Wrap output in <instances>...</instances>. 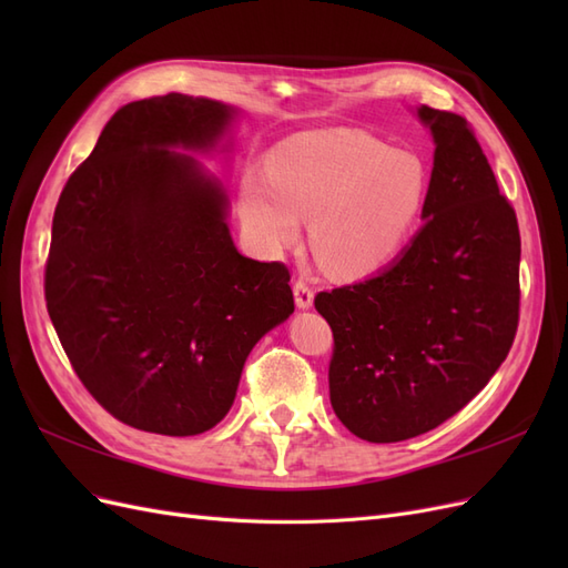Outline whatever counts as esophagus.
I'll return each instance as SVG.
<instances>
[{
    "label": "esophagus",
    "mask_w": 568,
    "mask_h": 568,
    "mask_svg": "<svg viewBox=\"0 0 568 568\" xmlns=\"http://www.w3.org/2000/svg\"><path fill=\"white\" fill-rule=\"evenodd\" d=\"M294 296H296V305L298 307H311L313 305V298H315V288L311 286V282L307 280H303V277H298L296 282H294Z\"/></svg>",
    "instance_id": "1"
}]
</instances>
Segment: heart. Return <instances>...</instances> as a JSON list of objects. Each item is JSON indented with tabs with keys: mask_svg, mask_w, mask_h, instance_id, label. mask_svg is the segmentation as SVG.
<instances>
[{
	"mask_svg": "<svg viewBox=\"0 0 568 568\" xmlns=\"http://www.w3.org/2000/svg\"><path fill=\"white\" fill-rule=\"evenodd\" d=\"M426 170L409 151L357 130H317L284 142L270 178L242 180V217L263 251L298 242L311 217L317 263L336 277H367L403 251L426 203Z\"/></svg>",
	"mask_w": 568,
	"mask_h": 568,
	"instance_id": "heart-1",
	"label": "heart"
}]
</instances>
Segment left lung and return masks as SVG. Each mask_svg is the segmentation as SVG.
<instances>
[{
	"mask_svg": "<svg viewBox=\"0 0 568 568\" xmlns=\"http://www.w3.org/2000/svg\"><path fill=\"white\" fill-rule=\"evenodd\" d=\"M436 153L424 227L372 280L320 291L329 398L369 443L432 432L505 363L519 326V222L467 118L422 106Z\"/></svg>",
	"mask_w": 568,
	"mask_h": 568,
	"instance_id": "left-lung-1",
	"label": "left lung"
}]
</instances>
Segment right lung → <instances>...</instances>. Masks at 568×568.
Segmentation results:
<instances>
[{
  "label": "right lung",
  "mask_w": 568,
  "mask_h": 568,
  "mask_svg": "<svg viewBox=\"0 0 568 568\" xmlns=\"http://www.w3.org/2000/svg\"><path fill=\"white\" fill-rule=\"evenodd\" d=\"M232 115L175 92L118 109L51 222V324L92 398L140 432L213 428L251 348L294 313L288 267L239 253L225 192L170 151L213 146Z\"/></svg>",
  "instance_id": "1"
}]
</instances>
